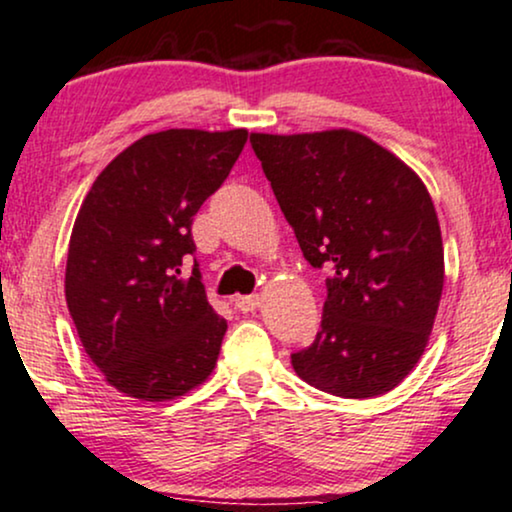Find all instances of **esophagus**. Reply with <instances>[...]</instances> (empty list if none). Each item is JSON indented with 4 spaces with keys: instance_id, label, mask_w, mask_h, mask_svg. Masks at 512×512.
Listing matches in <instances>:
<instances>
[{
    "instance_id": "esophagus-1",
    "label": "esophagus",
    "mask_w": 512,
    "mask_h": 512,
    "mask_svg": "<svg viewBox=\"0 0 512 512\" xmlns=\"http://www.w3.org/2000/svg\"><path fill=\"white\" fill-rule=\"evenodd\" d=\"M261 304V297L258 294H246V297H234V309L242 311V314H249V311L258 309Z\"/></svg>"
}]
</instances>
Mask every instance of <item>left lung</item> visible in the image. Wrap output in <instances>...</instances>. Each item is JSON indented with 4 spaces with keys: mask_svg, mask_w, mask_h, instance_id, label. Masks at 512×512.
I'll use <instances>...</instances> for the list:
<instances>
[{
    "mask_svg": "<svg viewBox=\"0 0 512 512\" xmlns=\"http://www.w3.org/2000/svg\"><path fill=\"white\" fill-rule=\"evenodd\" d=\"M280 210L314 268H330L321 330L299 378L374 398L417 366L443 292V239L419 174L350 129L251 134Z\"/></svg>",
    "mask_w": 512,
    "mask_h": 512,
    "instance_id": "left-lung-1",
    "label": "left lung"
}]
</instances>
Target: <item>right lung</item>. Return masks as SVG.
<instances>
[{
	"label": "right lung",
	"mask_w": 512,
	"mask_h": 512,
	"mask_svg": "<svg viewBox=\"0 0 512 512\" xmlns=\"http://www.w3.org/2000/svg\"><path fill=\"white\" fill-rule=\"evenodd\" d=\"M246 129H167L131 143L98 174L66 256V306L105 381L165 402L201 386L227 321L208 304L191 222L242 153Z\"/></svg>",
	"instance_id": "add662e5"
}]
</instances>
